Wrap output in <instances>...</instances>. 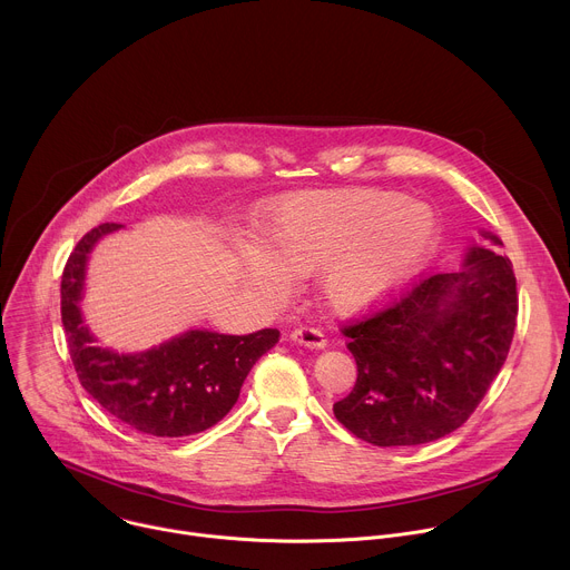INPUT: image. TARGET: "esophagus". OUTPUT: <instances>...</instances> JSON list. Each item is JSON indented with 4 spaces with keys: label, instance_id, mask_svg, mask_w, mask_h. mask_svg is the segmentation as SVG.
<instances>
[{
    "label": "esophagus",
    "instance_id": "esophagus-1",
    "mask_svg": "<svg viewBox=\"0 0 570 570\" xmlns=\"http://www.w3.org/2000/svg\"><path fill=\"white\" fill-rule=\"evenodd\" d=\"M291 338L297 345H304V347H311V350H322L324 345H327V338H324V334L317 327H311V324H304V327L293 330Z\"/></svg>",
    "mask_w": 570,
    "mask_h": 570
}]
</instances>
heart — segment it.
Here are the masks:
<instances>
[{
	"label": "heart",
	"mask_w": 570,
	"mask_h": 570,
	"mask_svg": "<svg viewBox=\"0 0 570 570\" xmlns=\"http://www.w3.org/2000/svg\"><path fill=\"white\" fill-rule=\"evenodd\" d=\"M435 214L392 191H327L286 200L243 250L255 284L279 293L291 275H317L327 302L345 313L367 308L409 279L431 253Z\"/></svg>",
	"instance_id": "1"
}]
</instances>
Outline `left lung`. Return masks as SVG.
I'll use <instances>...</instances> for the list:
<instances>
[{"label":"left lung","mask_w":570,"mask_h":570,"mask_svg":"<svg viewBox=\"0 0 570 570\" xmlns=\"http://www.w3.org/2000/svg\"><path fill=\"white\" fill-rule=\"evenodd\" d=\"M517 315L512 262L494 248L473 246L455 273L422 275L341 327L358 376L334 403L336 420L374 446H415L453 433L501 372Z\"/></svg>","instance_id":"obj_1"}]
</instances>
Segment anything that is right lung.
<instances>
[{
  "label": "right lung",
  "mask_w": 570,
  "mask_h": 570,
  "mask_svg": "<svg viewBox=\"0 0 570 570\" xmlns=\"http://www.w3.org/2000/svg\"><path fill=\"white\" fill-rule=\"evenodd\" d=\"M121 227L104 223L76 243L60 282V315L76 376L106 413L155 438H185L212 429L238 399L253 365L275 347L277 330L248 336L187 332L144 354L95 345L78 311L86 262L95 243Z\"/></svg>",
  "instance_id": "right-lung-1"
}]
</instances>
